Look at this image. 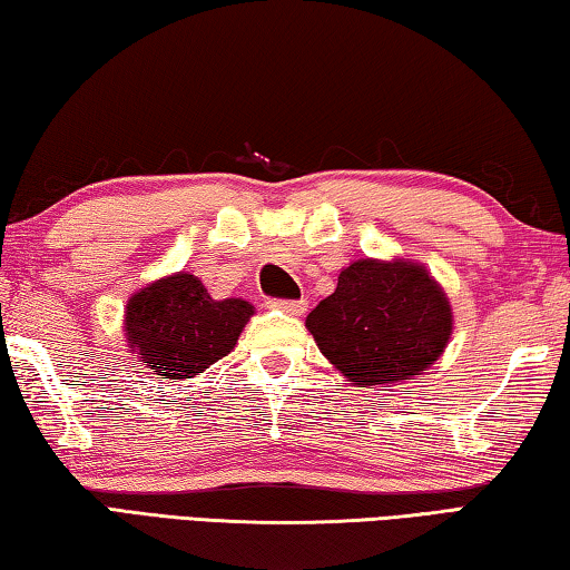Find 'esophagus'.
Listing matches in <instances>:
<instances>
[{
	"label": "esophagus",
	"instance_id": "esophagus-1",
	"mask_svg": "<svg viewBox=\"0 0 570 570\" xmlns=\"http://www.w3.org/2000/svg\"><path fill=\"white\" fill-rule=\"evenodd\" d=\"M268 306L288 316H302L306 312V302H286V298H274V302H268Z\"/></svg>",
	"mask_w": 570,
	"mask_h": 570
}]
</instances>
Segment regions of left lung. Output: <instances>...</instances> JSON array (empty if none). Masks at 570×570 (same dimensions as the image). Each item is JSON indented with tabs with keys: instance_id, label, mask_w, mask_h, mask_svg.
Returning a JSON list of instances; mask_svg holds the SVG:
<instances>
[{
	"instance_id": "obj_1",
	"label": "left lung",
	"mask_w": 570,
	"mask_h": 570,
	"mask_svg": "<svg viewBox=\"0 0 570 570\" xmlns=\"http://www.w3.org/2000/svg\"><path fill=\"white\" fill-rule=\"evenodd\" d=\"M306 330L346 382L382 387L440 360L452 336V306L428 266L356 258L306 316Z\"/></svg>"
}]
</instances>
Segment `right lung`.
I'll list each match as a JSON object with an SVG mask.
<instances>
[{"mask_svg":"<svg viewBox=\"0 0 570 570\" xmlns=\"http://www.w3.org/2000/svg\"><path fill=\"white\" fill-rule=\"evenodd\" d=\"M254 304L208 294L198 276L176 272L135 292L125 306V342L132 360L160 380H190L230 354Z\"/></svg>","mask_w":570,"mask_h":570,"instance_id":"obj_1","label":"right lung"}]
</instances>
